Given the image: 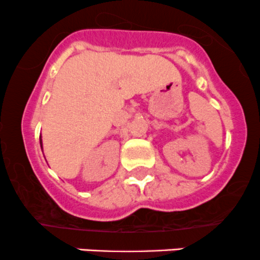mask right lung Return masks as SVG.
Instances as JSON below:
<instances>
[{
	"label": "right lung",
	"instance_id": "1",
	"mask_svg": "<svg viewBox=\"0 0 260 260\" xmlns=\"http://www.w3.org/2000/svg\"><path fill=\"white\" fill-rule=\"evenodd\" d=\"M40 145H41V137H40Z\"/></svg>",
	"mask_w": 260,
	"mask_h": 260
}]
</instances>
